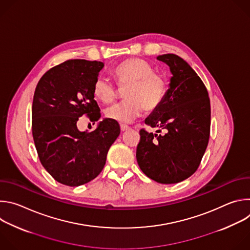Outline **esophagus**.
I'll return each mask as SVG.
<instances>
[{"instance_id":"obj_1","label":"esophagus","mask_w":250,"mask_h":250,"mask_svg":"<svg viewBox=\"0 0 250 250\" xmlns=\"http://www.w3.org/2000/svg\"><path fill=\"white\" fill-rule=\"evenodd\" d=\"M128 128H129L128 125H121V130H122V131H125V130H127Z\"/></svg>"}]
</instances>
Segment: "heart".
<instances>
[{"instance_id": "obj_1", "label": "heart", "mask_w": 250, "mask_h": 250, "mask_svg": "<svg viewBox=\"0 0 250 250\" xmlns=\"http://www.w3.org/2000/svg\"><path fill=\"white\" fill-rule=\"evenodd\" d=\"M114 75L124 90L123 101L105 110L104 115L119 124H129L138 118L144 110L153 111L162 103L166 94L165 80L154 74L152 66L144 59L129 58L119 64ZM93 95L102 103L108 104L115 99L116 88L112 82L103 77L96 79Z\"/></svg>"}]
</instances>
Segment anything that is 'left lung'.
<instances>
[{"label":"left lung","instance_id":"left-lung-1","mask_svg":"<svg viewBox=\"0 0 250 250\" xmlns=\"http://www.w3.org/2000/svg\"><path fill=\"white\" fill-rule=\"evenodd\" d=\"M169 66L172 77L165 97L146 125L165 134L140 130L136 148L139 168L161 184L179 183L198 169L208 146L210 105L208 91L194 69L181 57H156Z\"/></svg>","mask_w":250,"mask_h":250}]
</instances>
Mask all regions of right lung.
<instances>
[{"label": "right lung", "instance_id": "right-lung-1", "mask_svg": "<svg viewBox=\"0 0 250 250\" xmlns=\"http://www.w3.org/2000/svg\"><path fill=\"white\" fill-rule=\"evenodd\" d=\"M104 63L67 60L41 78L32 102V136L40 160L54 179L67 186L86 184L101 173L106 154L121 132L117 122L104 119L94 131H80L87 115L101 118L93 86Z\"/></svg>", "mask_w": 250, "mask_h": 250}]
</instances>
